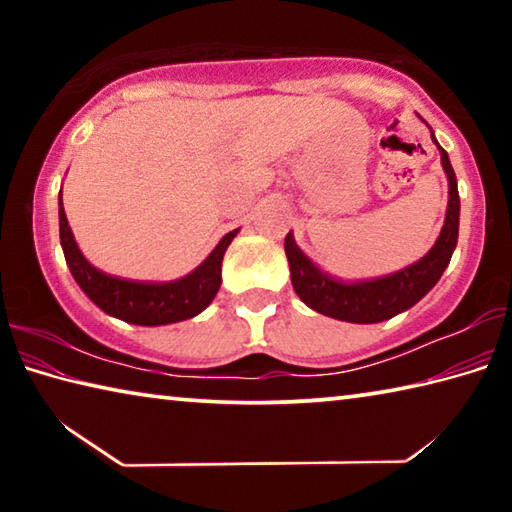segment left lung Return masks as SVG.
Masks as SVG:
<instances>
[{"mask_svg":"<svg viewBox=\"0 0 512 512\" xmlns=\"http://www.w3.org/2000/svg\"><path fill=\"white\" fill-rule=\"evenodd\" d=\"M431 140L440 151V164L449 180V201L445 212V223L440 228L436 244L418 262L409 264L402 271L375 277V280L359 282H339L329 273H323L311 259L298 248L293 232L284 239V253L289 259L291 284L300 300L318 314L345 320V323L372 325L388 320L402 311L411 309L427 293L436 287L440 275L449 266L458 241V219H461V198H458L456 173L449 162V155L438 144L431 131Z\"/></svg>","mask_w":512,"mask_h":512,"instance_id":"1","label":"left lung"}]
</instances>
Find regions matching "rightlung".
Returning <instances> with one entry per match:
<instances>
[{"instance_id": "right-lung-1", "label": "right lung", "mask_w": 512, "mask_h": 512, "mask_svg": "<svg viewBox=\"0 0 512 512\" xmlns=\"http://www.w3.org/2000/svg\"><path fill=\"white\" fill-rule=\"evenodd\" d=\"M58 225L65 262L85 296L108 316L144 327L180 323L201 314L221 287L223 255L239 232L237 228L221 237L212 253L185 277L171 282H137L103 273L83 257L67 223L63 192L58 194Z\"/></svg>"}]
</instances>
